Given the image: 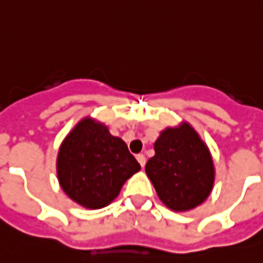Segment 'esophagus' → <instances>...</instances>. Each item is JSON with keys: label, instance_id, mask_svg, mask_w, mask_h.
<instances>
[{"label": "esophagus", "instance_id": "obj_1", "mask_svg": "<svg viewBox=\"0 0 263 263\" xmlns=\"http://www.w3.org/2000/svg\"><path fill=\"white\" fill-rule=\"evenodd\" d=\"M136 159H137V162L140 163V166L144 167V164H146V157H144L143 155H137L136 156Z\"/></svg>", "mask_w": 263, "mask_h": 263}]
</instances>
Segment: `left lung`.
Returning a JSON list of instances; mask_svg holds the SVG:
<instances>
[{
    "mask_svg": "<svg viewBox=\"0 0 263 263\" xmlns=\"http://www.w3.org/2000/svg\"><path fill=\"white\" fill-rule=\"evenodd\" d=\"M146 173L157 196L169 209L190 211L203 203L215 182L211 152L189 123L163 130Z\"/></svg>",
    "mask_w": 263,
    "mask_h": 263,
    "instance_id": "1",
    "label": "left lung"
}]
</instances>
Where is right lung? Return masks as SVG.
<instances>
[{
    "mask_svg": "<svg viewBox=\"0 0 263 263\" xmlns=\"http://www.w3.org/2000/svg\"><path fill=\"white\" fill-rule=\"evenodd\" d=\"M140 164L120 137L86 117L67 135L57 156V177L70 199L87 209H101L119 196Z\"/></svg>",
    "mask_w": 263,
    "mask_h": 263,
    "instance_id": "add662e5",
    "label": "right lung"
}]
</instances>
